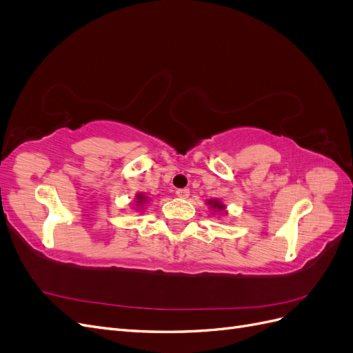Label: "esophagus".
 <instances>
[{
	"mask_svg": "<svg viewBox=\"0 0 353 353\" xmlns=\"http://www.w3.org/2000/svg\"><path fill=\"white\" fill-rule=\"evenodd\" d=\"M175 194L179 199H187L190 196V190L188 188H179V190H176Z\"/></svg>",
	"mask_w": 353,
	"mask_h": 353,
	"instance_id": "esophagus-1",
	"label": "esophagus"
}]
</instances>
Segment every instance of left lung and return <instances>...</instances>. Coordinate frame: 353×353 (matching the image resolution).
<instances>
[{
	"instance_id": "8db88e82",
	"label": "left lung",
	"mask_w": 353,
	"mask_h": 353,
	"mask_svg": "<svg viewBox=\"0 0 353 353\" xmlns=\"http://www.w3.org/2000/svg\"><path fill=\"white\" fill-rule=\"evenodd\" d=\"M208 205L210 206V209H212L213 212L227 213V212H225V206H223L219 200H208Z\"/></svg>"
}]
</instances>
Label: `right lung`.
<instances>
[{
    "label": "right lung",
    "instance_id": "obj_1",
    "mask_svg": "<svg viewBox=\"0 0 353 353\" xmlns=\"http://www.w3.org/2000/svg\"><path fill=\"white\" fill-rule=\"evenodd\" d=\"M147 201H148V200H147V196H144V194H141V193L135 196V203H137V206H138V208L143 206V205H145Z\"/></svg>",
    "mask_w": 353,
    "mask_h": 353
}]
</instances>
